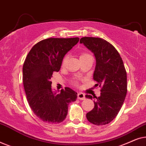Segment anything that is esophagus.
<instances>
[{
	"mask_svg": "<svg viewBox=\"0 0 146 146\" xmlns=\"http://www.w3.org/2000/svg\"><path fill=\"white\" fill-rule=\"evenodd\" d=\"M78 98L79 100H85L86 97H85V95L83 93H81L80 92L78 94Z\"/></svg>",
	"mask_w": 146,
	"mask_h": 146,
	"instance_id": "34e87169",
	"label": "esophagus"
}]
</instances>
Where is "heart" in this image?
<instances>
[{"mask_svg": "<svg viewBox=\"0 0 146 146\" xmlns=\"http://www.w3.org/2000/svg\"><path fill=\"white\" fill-rule=\"evenodd\" d=\"M89 56H91L89 54L86 53V52H82V53L80 54V60L82 59V58H87V57H89ZM68 56L67 55H66L63 58L62 62V65L64 66L66 64V62L68 60Z\"/></svg>", "mask_w": 146, "mask_h": 146, "instance_id": "b5f03b06", "label": "heart"}]
</instances>
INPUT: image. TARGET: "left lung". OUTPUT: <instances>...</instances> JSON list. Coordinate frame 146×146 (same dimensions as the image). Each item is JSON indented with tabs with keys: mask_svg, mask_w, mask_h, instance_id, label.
<instances>
[{
	"mask_svg": "<svg viewBox=\"0 0 146 146\" xmlns=\"http://www.w3.org/2000/svg\"><path fill=\"white\" fill-rule=\"evenodd\" d=\"M81 44L94 53L96 68L94 80L102 87L100 96L96 98L94 108L86 113L90 122L96 125L109 123L120 110L127 94V74L122 59L113 45L101 38L83 37Z\"/></svg>",
	"mask_w": 146,
	"mask_h": 146,
	"instance_id": "left-lung-1",
	"label": "left lung"
}]
</instances>
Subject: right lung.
Wrapping results in <instances>:
<instances>
[{"label": "right lung", "mask_w": 146, "mask_h": 146, "mask_svg": "<svg viewBox=\"0 0 146 146\" xmlns=\"http://www.w3.org/2000/svg\"><path fill=\"white\" fill-rule=\"evenodd\" d=\"M79 38H50L32 48L23 64V84L29 104L34 113L44 122L59 123L64 120L69 104L77 93L70 88L60 93L52 90L51 78L60 69L66 54L78 42Z\"/></svg>", "instance_id": "right-lung-1"}]
</instances>
